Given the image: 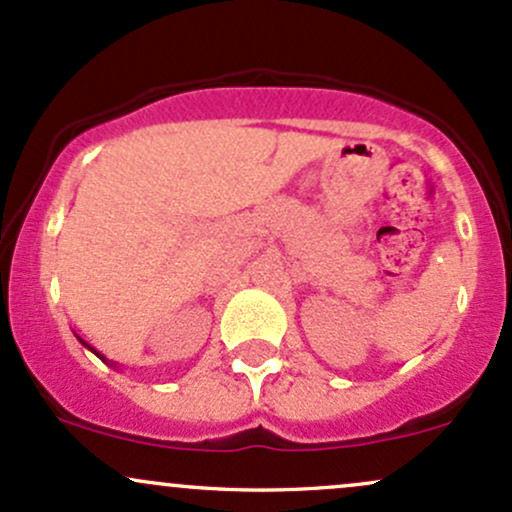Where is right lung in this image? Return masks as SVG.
<instances>
[{
	"instance_id": "add662e5",
	"label": "right lung",
	"mask_w": 512,
	"mask_h": 512,
	"mask_svg": "<svg viewBox=\"0 0 512 512\" xmlns=\"http://www.w3.org/2000/svg\"><path fill=\"white\" fill-rule=\"evenodd\" d=\"M97 356H100V354H97ZM100 359H102V356H100Z\"/></svg>"
}]
</instances>
